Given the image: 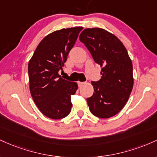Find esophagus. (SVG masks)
I'll return each mask as SVG.
<instances>
[{"label":"esophagus","instance_id":"34e87169","mask_svg":"<svg viewBox=\"0 0 157 157\" xmlns=\"http://www.w3.org/2000/svg\"><path fill=\"white\" fill-rule=\"evenodd\" d=\"M85 84V82H78V84L79 87H82V85H84V84Z\"/></svg>","mask_w":157,"mask_h":157}]
</instances>
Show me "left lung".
Returning <instances> with one entry per match:
<instances>
[{"instance_id": "obj_1", "label": "left lung", "mask_w": 157, "mask_h": 157, "mask_svg": "<svg viewBox=\"0 0 157 157\" xmlns=\"http://www.w3.org/2000/svg\"><path fill=\"white\" fill-rule=\"evenodd\" d=\"M79 40L101 67V78L91 82L94 93L87 98L90 110L98 118L113 117L126 105L133 89V64L128 51L117 36L101 28L84 29Z\"/></svg>"}]
</instances>
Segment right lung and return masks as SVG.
<instances>
[{"label": "right lung", "mask_w": 157, "mask_h": 157, "mask_svg": "<svg viewBox=\"0 0 157 157\" xmlns=\"http://www.w3.org/2000/svg\"><path fill=\"white\" fill-rule=\"evenodd\" d=\"M83 27L61 29L47 35L35 50L28 64L29 90L33 101L47 117L60 119L71 111V96L78 89L59 74Z\"/></svg>", "instance_id": "right-lung-1"}]
</instances>
